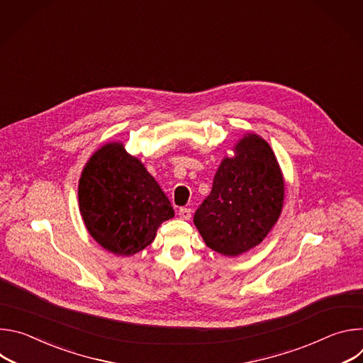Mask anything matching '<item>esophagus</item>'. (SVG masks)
<instances>
[{
    "label": "esophagus",
    "mask_w": 363,
    "mask_h": 363,
    "mask_svg": "<svg viewBox=\"0 0 363 363\" xmlns=\"http://www.w3.org/2000/svg\"><path fill=\"white\" fill-rule=\"evenodd\" d=\"M178 216H179L182 220H189V218H191V210H189V208H179V210H178Z\"/></svg>",
    "instance_id": "1"
}]
</instances>
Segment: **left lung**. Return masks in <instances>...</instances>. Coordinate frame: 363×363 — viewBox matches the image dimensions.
<instances>
[{"instance_id":"left-lung-1","label":"left lung","mask_w":363,"mask_h":363,"mask_svg":"<svg viewBox=\"0 0 363 363\" xmlns=\"http://www.w3.org/2000/svg\"><path fill=\"white\" fill-rule=\"evenodd\" d=\"M284 202V179L270 145L247 133L225 157L211 194L194 216L205 244L237 257L260 244L277 223Z\"/></svg>"}]
</instances>
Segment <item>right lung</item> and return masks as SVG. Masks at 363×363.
Instances as JSON below:
<instances>
[{
	"label": "right lung",
	"instance_id": "1",
	"mask_svg": "<svg viewBox=\"0 0 363 363\" xmlns=\"http://www.w3.org/2000/svg\"><path fill=\"white\" fill-rule=\"evenodd\" d=\"M79 208L89 234L116 255L147 247L174 208L143 164L112 142L99 147L79 181Z\"/></svg>",
	"mask_w": 363,
	"mask_h": 363
}]
</instances>
